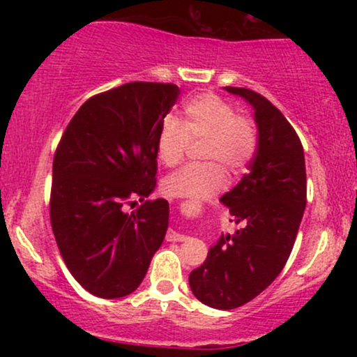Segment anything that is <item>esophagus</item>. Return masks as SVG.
<instances>
[{"label":"esophagus","instance_id":"obj_1","mask_svg":"<svg viewBox=\"0 0 357 357\" xmlns=\"http://www.w3.org/2000/svg\"><path fill=\"white\" fill-rule=\"evenodd\" d=\"M166 240L167 241H184L186 240V236L181 235V233H176L174 230H167Z\"/></svg>","mask_w":357,"mask_h":357}]
</instances>
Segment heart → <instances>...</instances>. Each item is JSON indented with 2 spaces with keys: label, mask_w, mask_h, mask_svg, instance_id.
I'll list each match as a JSON object with an SVG mask.
<instances>
[{
  "label": "heart",
  "mask_w": 357,
  "mask_h": 357,
  "mask_svg": "<svg viewBox=\"0 0 357 357\" xmlns=\"http://www.w3.org/2000/svg\"><path fill=\"white\" fill-rule=\"evenodd\" d=\"M199 155L208 162L188 165L166 176L162 191L171 198L202 199L215 195L227 183L220 166L231 174L240 173L255 155L257 127L248 117L215 93L192 97L184 105V121L166 117L155 139V154L165 166H176L191 141H202Z\"/></svg>",
  "instance_id": "1"
}]
</instances>
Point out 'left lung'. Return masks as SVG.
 I'll return each instance as SVG.
<instances>
[{
  "instance_id": "obj_1",
  "label": "left lung",
  "mask_w": 357,
  "mask_h": 357,
  "mask_svg": "<svg viewBox=\"0 0 357 357\" xmlns=\"http://www.w3.org/2000/svg\"><path fill=\"white\" fill-rule=\"evenodd\" d=\"M255 110L257 153L250 171L220 202L241 228L221 235L202 267L190 273L195 297L213 309L241 307L264 292L285 267L304 216V147L272 102L243 87H225Z\"/></svg>"
}]
</instances>
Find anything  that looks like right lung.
Segmentation results:
<instances>
[{
	"instance_id": "right-lung-1",
	"label": "right lung",
	"mask_w": 357,
	"mask_h": 357,
	"mask_svg": "<svg viewBox=\"0 0 357 357\" xmlns=\"http://www.w3.org/2000/svg\"><path fill=\"white\" fill-rule=\"evenodd\" d=\"M178 96V85L158 82L97 93L56 146L52 230L67 268L93 296L132 294L165 240L169 203L144 199L155 188V139ZM136 199L142 206L126 213Z\"/></svg>"
}]
</instances>
